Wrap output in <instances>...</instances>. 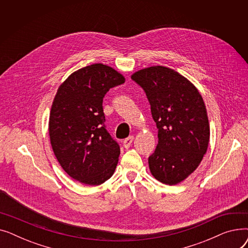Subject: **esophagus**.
<instances>
[{
  "label": "esophagus",
  "mask_w": 248,
  "mask_h": 248,
  "mask_svg": "<svg viewBox=\"0 0 248 248\" xmlns=\"http://www.w3.org/2000/svg\"><path fill=\"white\" fill-rule=\"evenodd\" d=\"M133 140H134V137H133V136H131V137L126 138V139H125V140L123 141L124 147L125 149H128L129 147L132 146V144H133Z\"/></svg>",
  "instance_id": "esophagus-1"
}]
</instances>
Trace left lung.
I'll return each instance as SVG.
<instances>
[{
	"mask_svg": "<svg viewBox=\"0 0 248 248\" xmlns=\"http://www.w3.org/2000/svg\"><path fill=\"white\" fill-rule=\"evenodd\" d=\"M132 79L145 90L158 127V145L149 157L152 175L177 185L200 165L207 152L210 126L204 100L185 76L161 65L140 69Z\"/></svg>",
	"mask_w": 248,
	"mask_h": 248,
	"instance_id": "8db88e82",
	"label": "left lung"
}]
</instances>
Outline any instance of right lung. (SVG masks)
I'll list each match as a JSON object with an SVG mask.
<instances>
[{
  "label": "right lung",
  "mask_w": 248,
  "mask_h": 248,
  "mask_svg": "<svg viewBox=\"0 0 248 248\" xmlns=\"http://www.w3.org/2000/svg\"><path fill=\"white\" fill-rule=\"evenodd\" d=\"M125 78L108 65L91 64L71 73L57 89L49 116L52 150L63 170L97 186L114 173L120 146L104 127L102 100Z\"/></svg>",
  "instance_id": "obj_1"
}]
</instances>
